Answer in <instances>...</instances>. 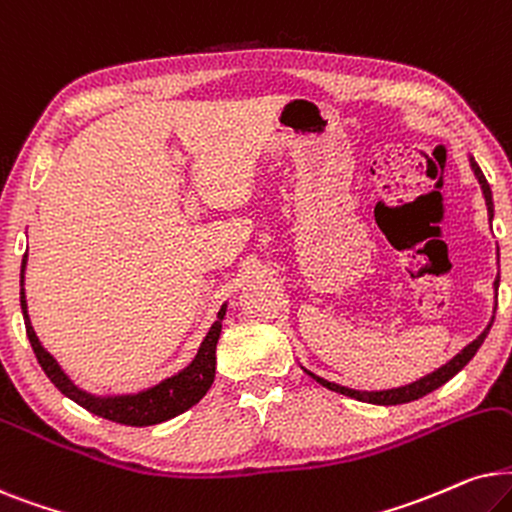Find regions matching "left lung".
<instances>
[{
    "label": "left lung",
    "instance_id": "left-lung-1",
    "mask_svg": "<svg viewBox=\"0 0 512 512\" xmlns=\"http://www.w3.org/2000/svg\"><path fill=\"white\" fill-rule=\"evenodd\" d=\"M470 166H473L475 175H478V180H480V185H482V194H485V201H487V208H489V220H492V215H494L492 189H489L487 177L482 175V170H480L478 163H475V159H470ZM494 285H496V288H499V278H496ZM489 327H492V325H487V330L482 332V335H480L478 339H475V342H470V344L466 346V349H463V351L459 353V356H454L452 360H449L447 365H442L440 370H435L433 374H428V377H424V379L414 381V384H410V386L391 388V391H374V393L351 391V388L337 386V384H332V381H325V379L316 377V374H311V372H309V374H311L313 379L318 381V384H323L325 388H330V391H337V393L351 395V398L363 400V403H372V405H403V403H412V400L424 398V395H428L431 391H435V388H440L442 384H447V381L452 379L456 372L463 370V367L468 365V360L473 358L475 353H478V349L482 346V342H485V337L489 335Z\"/></svg>",
    "mask_w": 512,
    "mask_h": 512
}]
</instances>
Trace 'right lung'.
<instances>
[{
	"mask_svg": "<svg viewBox=\"0 0 512 512\" xmlns=\"http://www.w3.org/2000/svg\"><path fill=\"white\" fill-rule=\"evenodd\" d=\"M25 260L23 255V267H20V285H23V274H25ZM20 309H23L25 318V332L30 337L32 351L37 356L39 365L46 372L56 388L67 398L74 400V403L84 407V410L98 414L102 419L117 421V424L124 426H154L161 424V421H168L182 414L189 407L199 403L203 395L208 393L210 384L215 379V349L217 339H220L222 332V318H224V306L217 313V320L210 327V332L203 339L199 353H196L194 363L185 367L180 374L161 381L159 386L149 388V391H142L138 395H119V398H95V395H88L79 391L77 386L67 379V374L60 370V365L53 360L49 351L39 344L37 335H34L30 316H27V304H25V288H20Z\"/></svg>",
	"mask_w": 512,
	"mask_h": 512,
	"instance_id": "obj_1",
	"label": "right lung"
}]
</instances>
